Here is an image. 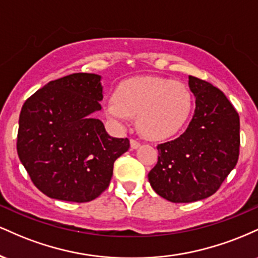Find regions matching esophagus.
Segmentation results:
<instances>
[{
	"label": "esophagus",
	"mask_w": 258,
	"mask_h": 258,
	"mask_svg": "<svg viewBox=\"0 0 258 258\" xmlns=\"http://www.w3.org/2000/svg\"><path fill=\"white\" fill-rule=\"evenodd\" d=\"M131 148L132 149H137V148L141 146V143H139V141H137V139H135V138H131Z\"/></svg>",
	"instance_id": "esophagus-1"
}]
</instances>
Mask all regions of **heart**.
Here are the masks:
<instances>
[{
	"label": "heart",
	"mask_w": 258,
	"mask_h": 258,
	"mask_svg": "<svg viewBox=\"0 0 258 258\" xmlns=\"http://www.w3.org/2000/svg\"><path fill=\"white\" fill-rule=\"evenodd\" d=\"M193 105L189 88L162 78H135L121 82L106 102L105 114L119 125L137 115L139 132L149 139L173 136L184 126Z\"/></svg>",
	"instance_id": "obj_1"
}]
</instances>
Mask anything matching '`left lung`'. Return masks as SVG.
<instances>
[{"label": "left lung", "mask_w": 258, "mask_h": 258, "mask_svg": "<svg viewBox=\"0 0 258 258\" xmlns=\"http://www.w3.org/2000/svg\"><path fill=\"white\" fill-rule=\"evenodd\" d=\"M195 111L185 132L159 144L158 162L148 173L150 185L172 203L211 197L235 167L240 148V119L224 93L189 76Z\"/></svg>", "instance_id": "8db88e82"}]
</instances>
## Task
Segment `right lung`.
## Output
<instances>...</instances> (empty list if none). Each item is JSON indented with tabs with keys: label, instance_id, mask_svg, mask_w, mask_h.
I'll return each instance as SVG.
<instances>
[{
	"label": "right lung",
	"instance_id": "obj_1",
	"mask_svg": "<svg viewBox=\"0 0 258 258\" xmlns=\"http://www.w3.org/2000/svg\"><path fill=\"white\" fill-rule=\"evenodd\" d=\"M100 76L76 73L48 82L25 100L17 152L36 188L52 199L87 203L110 184L128 138L110 137L91 116L100 110Z\"/></svg>",
	"mask_w": 258,
	"mask_h": 258
}]
</instances>
